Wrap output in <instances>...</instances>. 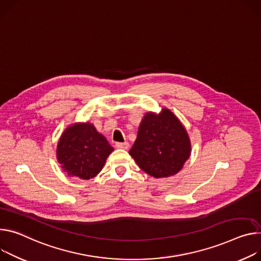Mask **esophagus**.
I'll return each instance as SVG.
<instances>
[{
    "mask_svg": "<svg viewBox=\"0 0 261 261\" xmlns=\"http://www.w3.org/2000/svg\"><path fill=\"white\" fill-rule=\"evenodd\" d=\"M115 147L117 149H123V150H126L129 148V143H127V141H125V143H116L115 144Z\"/></svg>",
    "mask_w": 261,
    "mask_h": 261,
    "instance_id": "1",
    "label": "esophagus"
}]
</instances>
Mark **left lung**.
<instances>
[{"label": "left lung", "instance_id": "1", "mask_svg": "<svg viewBox=\"0 0 261 261\" xmlns=\"http://www.w3.org/2000/svg\"><path fill=\"white\" fill-rule=\"evenodd\" d=\"M130 155L155 178L177 174L191 154V141L182 124L169 110L149 112L141 121Z\"/></svg>", "mask_w": 261, "mask_h": 261}]
</instances>
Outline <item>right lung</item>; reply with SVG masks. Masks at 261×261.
<instances>
[{"label":"right lung","mask_w":261,"mask_h":261,"mask_svg":"<svg viewBox=\"0 0 261 261\" xmlns=\"http://www.w3.org/2000/svg\"><path fill=\"white\" fill-rule=\"evenodd\" d=\"M113 148L89 123L68 127L57 146V159L67 175L88 180L97 176Z\"/></svg>","instance_id":"right-lung-1"}]
</instances>
